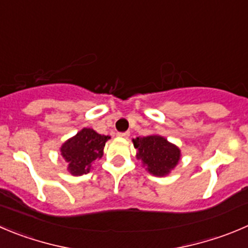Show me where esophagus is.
I'll return each instance as SVG.
<instances>
[{
    "label": "esophagus",
    "instance_id": "esophagus-1",
    "mask_svg": "<svg viewBox=\"0 0 248 248\" xmlns=\"http://www.w3.org/2000/svg\"><path fill=\"white\" fill-rule=\"evenodd\" d=\"M129 135H130V133H129V131H125V133H118V136H119V138H123V139H128Z\"/></svg>",
    "mask_w": 248,
    "mask_h": 248
}]
</instances>
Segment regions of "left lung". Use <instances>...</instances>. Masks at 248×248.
I'll return each instance as SVG.
<instances>
[{"instance_id":"8db88e82","label":"left lung","mask_w":248,"mask_h":248,"mask_svg":"<svg viewBox=\"0 0 248 248\" xmlns=\"http://www.w3.org/2000/svg\"><path fill=\"white\" fill-rule=\"evenodd\" d=\"M133 143L138 150L136 158L142 162L146 170L152 175H168L180 161L181 152L178 146L161 135L133 139Z\"/></svg>"}]
</instances>
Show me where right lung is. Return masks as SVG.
<instances>
[{"label":"right lung","mask_w":248,"mask_h":248,"mask_svg":"<svg viewBox=\"0 0 248 248\" xmlns=\"http://www.w3.org/2000/svg\"><path fill=\"white\" fill-rule=\"evenodd\" d=\"M109 136L101 135L90 128H84L65 141L61 155L68 162V170L74 176L87 174L91 164L103 155V147Z\"/></svg>","instance_id":"obj_1"}]
</instances>
